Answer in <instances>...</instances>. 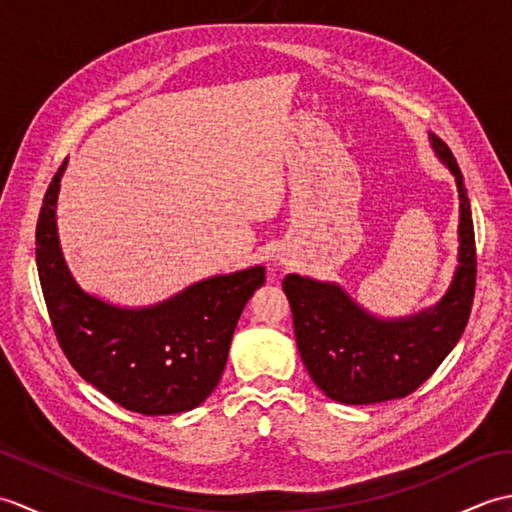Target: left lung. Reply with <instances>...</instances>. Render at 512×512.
Masks as SVG:
<instances>
[{"mask_svg":"<svg viewBox=\"0 0 512 512\" xmlns=\"http://www.w3.org/2000/svg\"><path fill=\"white\" fill-rule=\"evenodd\" d=\"M460 191V266L436 308L402 321H378L334 284L288 275L297 347L310 378L325 396L345 405L409 396L444 361L462 336L473 308L477 253L462 171L447 143L431 134Z\"/></svg>","mask_w":512,"mask_h":512,"instance_id":"left-lung-1","label":"left lung"}]
</instances>
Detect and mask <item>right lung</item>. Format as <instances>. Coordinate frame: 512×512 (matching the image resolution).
I'll use <instances>...</instances> for the list:
<instances>
[{
	"label": "right lung",
	"mask_w": 512,
	"mask_h": 512,
	"mask_svg": "<svg viewBox=\"0 0 512 512\" xmlns=\"http://www.w3.org/2000/svg\"><path fill=\"white\" fill-rule=\"evenodd\" d=\"M63 160L37 220V270L54 336L83 380L116 405L143 416L198 407L224 372L228 347L262 266L200 281L156 308L107 306L74 284L54 226Z\"/></svg>",
	"instance_id": "obj_1"
}]
</instances>
